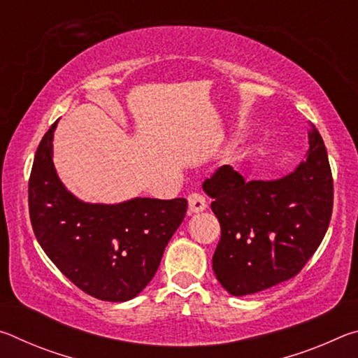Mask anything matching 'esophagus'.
I'll list each match as a JSON object with an SVG mask.
<instances>
[{"instance_id": "34e87169", "label": "esophagus", "mask_w": 358, "mask_h": 358, "mask_svg": "<svg viewBox=\"0 0 358 358\" xmlns=\"http://www.w3.org/2000/svg\"><path fill=\"white\" fill-rule=\"evenodd\" d=\"M187 203H189L191 213H199V211H203L207 208V201H205V197L201 192L189 194V196H187Z\"/></svg>"}]
</instances>
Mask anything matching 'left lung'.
<instances>
[{"label":"left lung","instance_id":"obj_1","mask_svg":"<svg viewBox=\"0 0 358 358\" xmlns=\"http://www.w3.org/2000/svg\"><path fill=\"white\" fill-rule=\"evenodd\" d=\"M308 137L306 159L284 178L245 181L230 166H221L203 181L221 226L213 271L229 294H256L296 276L324 240L333 177L314 126Z\"/></svg>","mask_w":358,"mask_h":358}]
</instances>
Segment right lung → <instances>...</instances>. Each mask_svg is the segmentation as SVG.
<instances>
[{"label":"right lung","instance_id":"1","mask_svg":"<svg viewBox=\"0 0 358 358\" xmlns=\"http://www.w3.org/2000/svg\"><path fill=\"white\" fill-rule=\"evenodd\" d=\"M57 121L38 147L28 183L29 220L48 259L85 294L134 299L155 276L169 240L186 215V199L137 197L85 203L66 191L52 161Z\"/></svg>","mask_w":358,"mask_h":358}]
</instances>
